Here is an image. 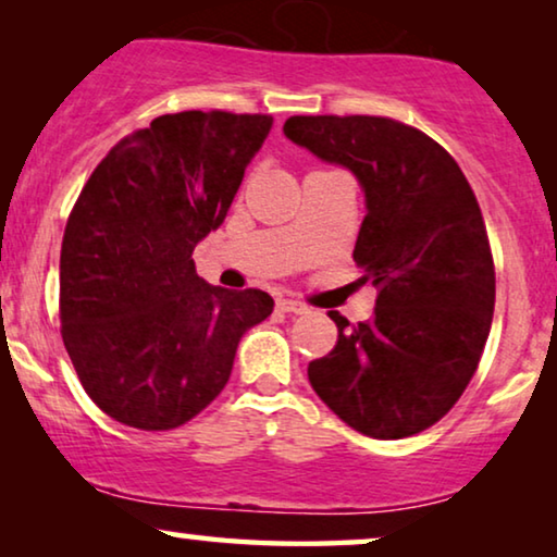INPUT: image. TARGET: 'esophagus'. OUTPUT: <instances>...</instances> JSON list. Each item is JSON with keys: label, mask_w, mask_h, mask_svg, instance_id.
Returning <instances> with one entry per match:
<instances>
[{"label": "esophagus", "mask_w": 557, "mask_h": 557, "mask_svg": "<svg viewBox=\"0 0 557 557\" xmlns=\"http://www.w3.org/2000/svg\"><path fill=\"white\" fill-rule=\"evenodd\" d=\"M276 307L281 311H292V314H304V311H307V304H301L296 299H278Z\"/></svg>", "instance_id": "esophagus-1"}]
</instances>
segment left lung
Wrapping results in <instances>:
<instances>
[{
    "mask_svg": "<svg viewBox=\"0 0 557 557\" xmlns=\"http://www.w3.org/2000/svg\"><path fill=\"white\" fill-rule=\"evenodd\" d=\"M286 139L355 174L364 193L355 263L377 288L375 317L339 330L309 362L314 393L349 429L406 438L467 391L494 314V263L482 210L448 151L383 116H292Z\"/></svg>",
    "mask_w": 557,
    "mask_h": 557,
    "instance_id": "left-lung-1",
    "label": "left lung"
}]
</instances>
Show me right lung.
I'll list each match as a JSON object with an SVG mask.
<instances>
[{"label": "right lung", "instance_id": "1", "mask_svg": "<svg viewBox=\"0 0 557 557\" xmlns=\"http://www.w3.org/2000/svg\"><path fill=\"white\" fill-rule=\"evenodd\" d=\"M271 126L258 113H166L121 139L83 187L60 250V324L113 421L187 423L231 380L243 334L271 317L269 294L212 286L193 261Z\"/></svg>", "mask_w": 557, "mask_h": 557}]
</instances>
